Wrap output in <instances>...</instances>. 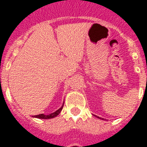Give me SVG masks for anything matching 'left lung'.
Wrapping results in <instances>:
<instances>
[{
  "label": "left lung",
  "mask_w": 147,
  "mask_h": 147,
  "mask_svg": "<svg viewBox=\"0 0 147 147\" xmlns=\"http://www.w3.org/2000/svg\"><path fill=\"white\" fill-rule=\"evenodd\" d=\"M98 119H101V118H99V117H98Z\"/></svg>",
  "instance_id": "8db88e82"
}]
</instances>
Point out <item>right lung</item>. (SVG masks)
Here are the masks:
<instances>
[{
    "mask_svg": "<svg viewBox=\"0 0 147 147\" xmlns=\"http://www.w3.org/2000/svg\"><path fill=\"white\" fill-rule=\"evenodd\" d=\"M64 103L63 105L61 106V107L60 109H59L58 110H56L55 112H54L52 113L49 114V115H45V114H39V115H37V116H34L33 117H35V118L38 119H52L55 118L56 116H58L60 113H61V111L62 110V108H63Z\"/></svg>",
    "mask_w": 147,
    "mask_h": 147,
    "instance_id": "add662e5",
    "label": "right lung"
}]
</instances>
